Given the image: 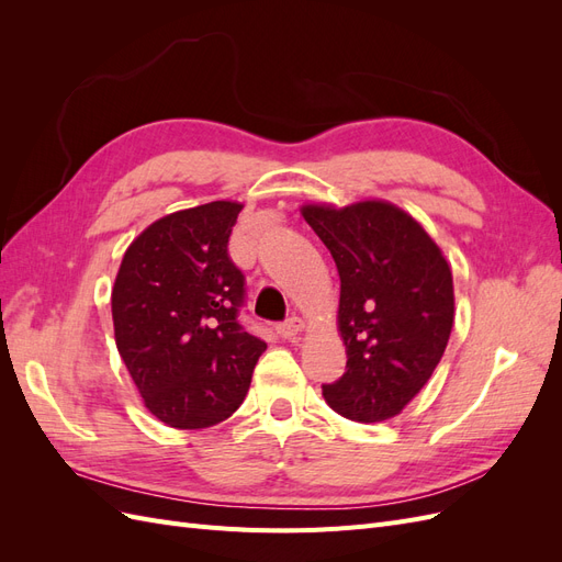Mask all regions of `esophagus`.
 Here are the masks:
<instances>
[{"label":"esophagus","mask_w":562,"mask_h":562,"mask_svg":"<svg viewBox=\"0 0 562 562\" xmlns=\"http://www.w3.org/2000/svg\"><path fill=\"white\" fill-rule=\"evenodd\" d=\"M302 328H304L302 318H300V316H291V318H285L283 323H279L277 333H279L281 337H285V339H293L297 333H302Z\"/></svg>","instance_id":"34e87169"}]
</instances>
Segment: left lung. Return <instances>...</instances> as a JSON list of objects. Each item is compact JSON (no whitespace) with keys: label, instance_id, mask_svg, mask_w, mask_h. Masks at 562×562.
<instances>
[{"label":"left lung","instance_id":"obj_1","mask_svg":"<svg viewBox=\"0 0 562 562\" xmlns=\"http://www.w3.org/2000/svg\"><path fill=\"white\" fill-rule=\"evenodd\" d=\"M339 274V333L347 372L323 384L335 413L353 422L396 417L429 382L452 321V271L415 217L386 201L302 206Z\"/></svg>","mask_w":562,"mask_h":562}]
</instances>
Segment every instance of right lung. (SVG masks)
<instances>
[{
	"instance_id": "1",
	"label": "right lung",
	"mask_w": 562,
	"mask_h": 562,
	"mask_svg": "<svg viewBox=\"0 0 562 562\" xmlns=\"http://www.w3.org/2000/svg\"><path fill=\"white\" fill-rule=\"evenodd\" d=\"M241 209L164 215L128 246L112 288L116 349L147 411L173 429L227 419L267 349L239 321L246 279L227 244Z\"/></svg>"
}]
</instances>
